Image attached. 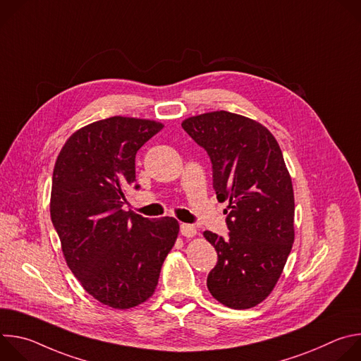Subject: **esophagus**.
Wrapping results in <instances>:
<instances>
[{
    "mask_svg": "<svg viewBox=\"0 0 361 361\" xmlns=\"http://www.w3.org/2000/svg\"><path fill=\"white\" fill-rule=\"evenodd\" d=\"M180 231L187 238H191V237H194L197 234V228L194 226H191V224H181L180 226Z\"/></svg>",
    "mask_w": 361,
    "mask_h": 361,
    "instance_id": "1",
    "label": "esophagus"
}]
</instances>
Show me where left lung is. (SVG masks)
<instances>
[{
  "label": "left lung",
  "instance_id": "obj_1",
  "mask_svg": "<svg viewBox=\"0 0 361 361\" xmlns=\"http://www.w3.org/2000/svg\"><path fill=\"white\" fill-rule=\"evenodd\" d=\"M181 127L209 152L217 198L228 202V237L202 233L219 254L207 287L234 310L255 307L274 290L294 243V191L281 148L259 121L223 110Z\"/></svg>",
  "mask_w": 361,
  "mask_h": 361
}]
</instances>
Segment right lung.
Returning a JSON list of instances; mask_svg holds the SVG:
<instances>
[{"instance_id": "right-lung-1", "label": "right lung", "mask_w": 361, "mask_h": 361, "mask_svg": "<svg viewBox=\"0 0 361 361\" xmlns=\"http://www.w3.org/2000/svg\"><path fill=\"white\" fill-rule=\"evenodd\" d=\"M163 127L121 116L91 123L68 137L54 166L49 213L67 266L90 295L117 310L154 294L178 237L174 217L123 210L137 181L135 154Z\"/></svg>"}]
</instances>
